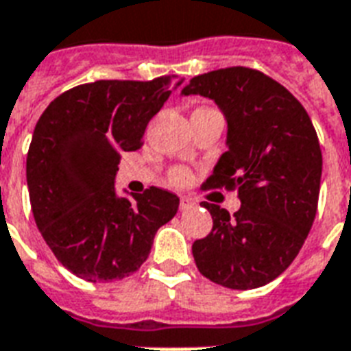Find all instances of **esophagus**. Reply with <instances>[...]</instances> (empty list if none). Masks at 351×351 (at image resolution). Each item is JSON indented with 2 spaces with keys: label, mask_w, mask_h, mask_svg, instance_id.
Listing matches in <instances>:
<instances>
[{
  "label": "esophagus",
  "mask_w": 351,
  "mask_h": 351,
  "mask_svg": "<svg viewBox=\"0 0 351 351\" xmlns=\"http://www.w3.org/2000/svg\"><path fill=\"white\" fill-rule=\"evenodd\" d=\"M195 206V202L189 197H180V210L186 211V210H191Z\"/></svg>",
  "instance_id": "esophagus-1"
}]
</instances>
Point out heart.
<instances>
[{
  "instance_id": "b5f03b06",
  "label": "heart",
  "mask_w": 351,
  "mask_h": 351,
  "mask_svg": "<svg viewBox=\"0 0 351 351\" xmlns=\"http://www.w3.org/2000/svg\"><path fill=\"white\" fill-rule=\"evenodd\" d=\"M171 180L175 182V184H178V186L186 184V182L189 180V171L184 169V167H176V169H173V173H171Z\"/></svg>"
}]
</instances>
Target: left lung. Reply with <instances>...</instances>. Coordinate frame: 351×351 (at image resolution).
Listing matches in <instances>:
<instances>
[{"label":"left lung","mask_w":351,"mask_h":351,"mask_svg":"<svg viewBox=\"0 0 351 351\" xmlns=\"http://www.w3.org/2000/svg\"><path fill=\"white\" fill-rule=\"evenodd\" d=\"M182 95H204L223 110L228 151L204 189H237L241 208L204 202L213 228L193 243L202 276L223 287L256 289L298 256L318 206L322 152L300 101L258 69H215L189 80Z\"/></svg>","instance_id":"8db88e82"}]
</instances>
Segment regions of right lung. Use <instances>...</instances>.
<instances>
[{
	"mask_svg": "<svg viewBox=\"0 0 351 351\" xmlns=\"http://www.w3.org/2000/svg\"><path fill=\"white\" fill-rule=\"evenodd\" d=\"M176 75L152 80H95L51 101L27 152L34 223L60 263L86 282H117L145 263L178 197L151 186L117 197V164L138 151Z\"/></svg>",
	"mask_w": 351,
	"mask_h": 351,
	"instance_id": "1",
	"label": "right lung"
}]
</instances>
